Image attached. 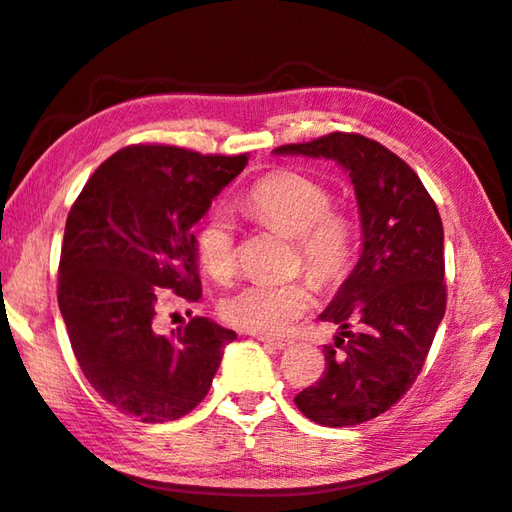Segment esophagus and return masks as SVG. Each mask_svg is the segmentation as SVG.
I'll return each instance as SVG.
<instances>
[{
	"label": "esophagus",
	"mask_w": 512,
	"mask_h": 512,
	"mask_svg": "<svg viewBox=\"0 0 512 512\" xmlns=\"http://www.w3.org/2000/svg\"><path fill=\"white\" fill-rule=\"evenodd\" d=\"M256 339L258 342H263V344H269V346H274V348H287V346H291V342L289 339H280V337H267V335H256Z\"/></svg>",
	"instance_id": "obj_1"
}]
</instances>
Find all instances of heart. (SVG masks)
<instances>
[{
    "mask_svg": "<svg viewBox=\"0 0 512 512\" xmlns=\"http://www.w3.org/2000/svg\"><path fill=\"white\" fill-rule=\"evenodd\" d=\"M243 208L258 221L295 236L302 265L311 276L333 282L344 274L352 258V225L331 208L328 190L295 170H276L249 188ZM197 258L206 274L227 282L236 269L234 225L223 212L197 232ZM313 306L309 282H249L221 302V315L243 331L282 335Z\"/></svg>",
    "mask_w": 512,
    "mask_h": 512,
    "instance_id": "obj_1",
    "label": "heart"
}]
</instances>
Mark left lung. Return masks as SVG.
I'll return each mask as SVG.
<instances>
[{
  "label": "left lung",
  "instance_id": "8db88e82",
  "mask_svg": "<svg viewBox=\"0 0 512 512\" xmlns=\"http://www.w3.org/2000/svg\"><path fill=\"white\" fill-rule=\"evenodd\" d=\"M274 153L333 160L355 188L361 256L320 313L339 333L335 346H324L322 379L295 396V405L324 427L366 423L412 388L445 317L438 208L401 157L363 135L328 133ZM350 323L357 332L347 331Z\"/></svg>",
  "mask_w": 512,
  "mask_h": 512
}]
</instances>
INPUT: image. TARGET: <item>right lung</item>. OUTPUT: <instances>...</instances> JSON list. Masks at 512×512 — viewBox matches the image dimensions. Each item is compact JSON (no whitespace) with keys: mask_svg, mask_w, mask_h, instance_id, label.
<instances>
[{"mask_svg":"<svg viewBox=\"0 0 512 512\" xmlns=\"http://www.w3.org/2000/svg\"><path fill=\"white\" fill-rule=\"evenodd\" d=\"M247 155L127 146L102 162L67 214L59 309L85 379L142 423L177 420L206 399L236 333L208 317L157 333L162 289L201 298L192 225L243 173Z\"/></svg>","mask_w":512,"mask_h":512,"instance_id":"add662e5","label":"right lung"}]
</instances>
